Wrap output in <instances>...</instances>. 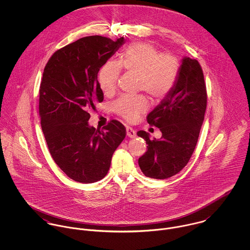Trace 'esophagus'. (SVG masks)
Listing matches in <instances>:
<instances>
[{
  "label": "esophagus",
  "mask_w": 250,
  "mask_h": 250,
  "mask_svg": "<svg viewBox=\"0 0 250 250\" xmlns=\"http://www.w3.org/2000/svg\"><path fill=\"white\" fill-rule=\"evenodd\" d=\"M126 132H127V136H128L129 138H131V139H133V138H135V137L137 136L136 131H135L133 128L129 127V126L126 127Z\"/></svg>",
  "instance_id": "obj_1"
}]
</instances>
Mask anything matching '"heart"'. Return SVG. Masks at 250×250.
I'll list each match as a JSON object with an SVG mask.
<instances>
[{"label":"heart","mask_w":250,"mask_h":250,"mask_svg":"<svg viewBox=\"0 0 250 250\" xmlns=\"http://www.w3.org/2000/svg\"><path fill=\"white\" fill-rule=\"evenodd\" d=\"M121 67L139 76L138 88L146 91L152 98L167 97L175 86L180 73L176 57L161 52L152 44L137 42L130 44L118 62L107 61L98 72V83L105 93L115 90ZM148 108V100L143 95L121 96L114 104V111L127 121H135Z\"/></svg>","instance_id":"heart-1"}]
</instances>
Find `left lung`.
Segmentation results:
<instances>
[{"instance_id":"left-lung-1","label":"left lung","mask_w":250,"mask_h":250,"mask_svg":"<svg viewBox=\"0 0 250 250\" xmlns=\"http://www.w3.org/2000/svg\"><path fill=\"white\" fill-rule=\"evenodd\" d=\"M206 107L202 68L196 60L185 57L175 86L146 117L149 125L160 129L162 138L151 141L148 133L138 132L148 144L139 159L146 177L169 178L187 166L198 141Z\"/></svg>"}]
</instances>
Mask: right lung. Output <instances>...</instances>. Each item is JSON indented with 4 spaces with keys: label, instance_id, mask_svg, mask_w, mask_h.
<instances>
[{
    "label": "right lung",
    "instance_id": "right-lung-1",
    "mask_svg": "<svg viewBox=\"0 0 250 250\" xmlns=\"http://www.w3.org/2000/svg\"><path fill=\"white\" fill-rule=\"evenodd\" d=\"M124 43L101 36H85L56 51L43 72L39 116L50 154L69 178L83 184L107 175L112 154L126 129L111 120L104 130L88 125L89 111L104 100L97 75Z\"/></svg>",
    "mask_w": 250,
    "mask_h": 250
}]
</instances>
